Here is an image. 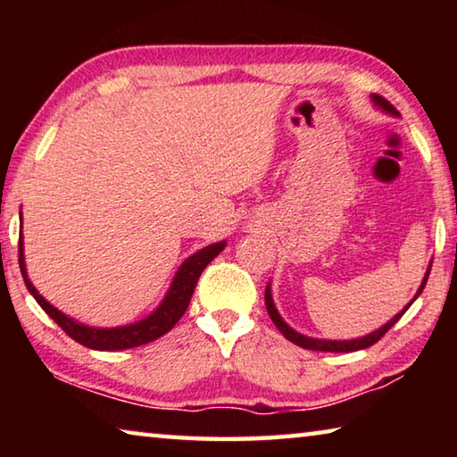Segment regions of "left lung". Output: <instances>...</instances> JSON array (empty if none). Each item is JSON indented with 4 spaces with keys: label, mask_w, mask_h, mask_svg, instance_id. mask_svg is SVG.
<instances>
[{
    "label": "left lung",
    "mask_w": 457,
    "mask_h": 457,
    "mask_svg": "<svg viewBox=\"0 0 457 457\" xmlns=\"http://www.w3.org/2000/svg\"><path fill=\"white\" fill-rule=\"evenodd\" d=\"M373 100H375V103H377L378 106L385 108L386 112L397 114V108L393 106V104L389 103V100H385L383 96H378V95H373ZM429 272H431V266L428 268V274H425L423 282H421V286H420V290H417V294H415V298L420 296V294L423 292L425 282H428V278H429ZM415 298H413V300H415ZM413 300L405 306V311H407L409 306L413 304ZM266 308H268L270 319H272V322L276 324L278 330H280L282 335L290 340V343L303 346V349H308V351H322V353H353V351L367 349V346L375 345L377 340H381V338L386 335V332H389V328L393 327V324H395V322L401 319V316L405 314V311H401V312L395 316V319H391L389 322L385 324V327H381V328L375 330V332H370V335L362 337V338H354V340H319V338H308V337H304V335H300V332L292 330V328L288 327V324H286V322L282 320V316L278 314L276 306H274V303H272V292H270V286L266 288Z\"/></svg>",
    "instance_id": "1"
}]
</instances>
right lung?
<instances>
[{"label":"right lung","mask_w":457,"mask_h":457,"mask_svg":"<svg viewBox=\"0 0 457 457\" xmlns=\"http://www.w3.org/2000/svg\"><path fill=\"white\" fill-rule=\"evenodd\" d=\"M21 237L18 244V260H20V270L21 276H24V282L28 290L32 292L36 303L44 308V312L50 316V319L58 324V327L66 332L68 337L74 338L76 343H80L88 349L95 351H122V349H133V346H141L151 343V340H157L163 337L165 332L171 330L177 320L181 319L187 311L189 300L193 296V290H195V284L199 280L201 272H204L205 266L218 256V253L226 247V242L207 245L204 250L193 253L191 258L183 262V266L177 272L175 280L169 288L167 296L161 306L154 311L149 319H145L137 324H129V327H119V328H92L84 327V324L68 319L66 314H62L58 308H54L50 303H46L42 294L34 288V284L28 280L26 274V264H24V247H21Z\"/></svg>","instance_id":"right-lung-1"}]
</instances>
